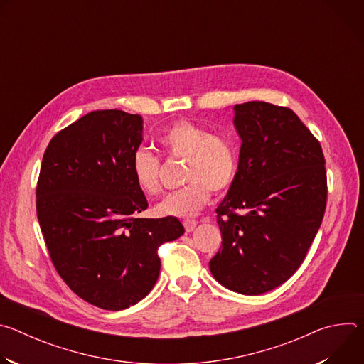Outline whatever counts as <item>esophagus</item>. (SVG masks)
<instances>
[{
    "mask_svg": "<svg viewBox=\"0 0 364 364\" xmlns=\"http://www.w3.org/2000/svg\"><path fill=\"white\" fill-rule=\"evenodd\" d=\"M183 225H184V228H186L187 232H193V230L196 229V226H197V222L193 220V219H187V220L183 222Z\"/></svg>",
    "mask_w": 364,
    "mask_h": 364,
    "instance_id": "1",
    "label": "esophagus"
}]
</instances>
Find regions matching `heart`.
<instances>
[{
  "instance_id": "b5f03b06",
  "label": "heart",
  "mask_w": 364,
  "mask_h": 364,
  "mask_svg": "<svg viewBox=\"0 0 364 364\" xmlns=\"http://www.w3.org/2000/svg\"><path fill=\"white\" fill-rule=\"evenodd\" d=\"M157 139L171 157L184 159L183 180L187 183L155 205L157 215L194 216L209 201L210 190L220 193L232 184L237 157L229 138L210 134L205 127L193 121L180 119L167 127ZM131 173L141 193L145 196L160 193V160L151 151L139 148L132 154Z\"/></svg>"
}]
</instances>
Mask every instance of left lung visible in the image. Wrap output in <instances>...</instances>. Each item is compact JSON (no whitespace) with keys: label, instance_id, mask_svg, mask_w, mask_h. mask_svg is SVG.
<instances>
[{"label":"left lung","instance_id":"1","mask_svg":"<svg viewBox=\"0 0 364 364\" xmlns=\"http://www.w3.org/2000/svg\"><path fill=\"white\" fill-rule=\"evenodd\" d=\"M233 112L242 145L237 171L216 209L222 247L209 267L225 288L261 295L295 274L321 226L326 160L294 111L250 100Z\"/></svg>","mask_w":364,"mask_h":364}]
</instances>
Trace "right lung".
<instances>
[{"instance_id": "add662e5", "label": "right lung", "mask_w": 364, "mask_h": 364, "mask_svg": "<svg viewBox=\"0 0 364 364\" xmlns=\"http://www.w3.org/2000/svg\"><path fill=\"white\" fill-rule=\"evenodd\" d=\"M139 115L93 111L51 138L37 183V218L51 262L86 302L119 311L148 295L159 247L184 233L177 218H136L148 203L131 173Z\"/></svg>"}]
</instances>
